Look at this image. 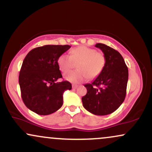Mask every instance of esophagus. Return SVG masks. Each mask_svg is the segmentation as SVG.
I'll list each match as a JSON object with an SVG mask.
<instances>
[{"instance_id":"obj_1","label":"esophagus","mask_w":152,"mask_h":152,"mask_svg":"<svg viewBox=\"0 0 152 152\" xmlns=\"http://www.w3.org/2000/svg\"><path fill=\"white\" fill-rule=\"evenodd\" d=\"M78 88V85L76 84H72V88L73 89H76V88Z\"/></svg>"}]
</instances>
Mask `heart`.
Wrapping results in <instances>:
<instances>
[{"instance_id": "obj_1", "label": "heart", "mask_w": 152, "mask_h": 152, "mask_svg": "<svg viewBox=\"0 0 152 152\" xmlns=\"http://www.w3.org/2000/svg\"><path fill=\"white\" fill-rule=\"evenodd\" d=\"M71 55L63 53L58 57L57 63L60 70L66 73L77 64L78 71H71L64 75V78L71 83H78L88 78L93 79L101 74L106 64L104 53L95 48L86 46H80L73 48Z\"/></svg>"}]
</instances>
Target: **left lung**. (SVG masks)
Returning a JSON list of instances; mask_svg holds the SVG:
<instances>
[{"mask_svg": "<svg viewBox=\"0 0 152 152\" xmlns=\"http://www.w3.org/2000/svg\"><path fill=\"white\" fill-rule=\"evenodd\" d=\"M106 58L104 70L91 83L84 85L87 93L81 100L83 107L94 115L113 113L121 105L126 94L128 68L117 50L103 43H96Z\"/></svg>", "mask_w": 152, "mask_h": 152, "instance_id": "1", "label": "left lung"}]
</instances>
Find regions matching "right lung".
<instances>
[{
	"mask_svg": "<svg viewBox=\"0 0 152 152\" xmlns=\"http://www.w3.org/2000/svg\"><path fill=\"white\" fill-rule=\"evenodd\" d=\"M71 48L69 45H46L34 48L24 58L19 74L21 97L26 107L39 115L53 114L63 105V94L71 89L62 78L58 57Z\"/></svg>",
	"mask_w": 152,
	"mask_h": 152,
	"instance_id": "right-lung-1",
	"label": "right lung"
}]
</instances>
